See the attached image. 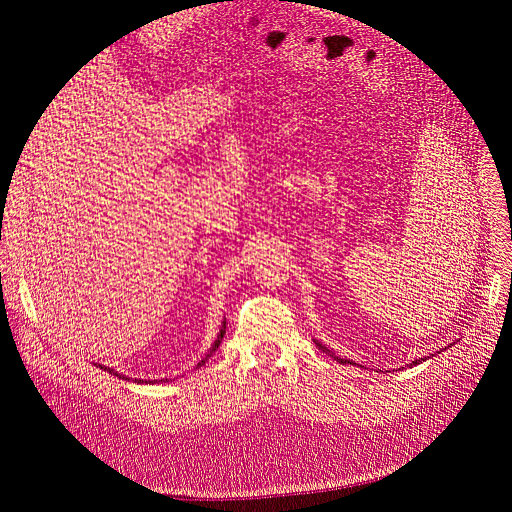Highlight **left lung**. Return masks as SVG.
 <instances>
[{
  "label": "left lung",
  "mask_w": 512,
  "mask_h": 512,
  "mask_svg": "<svg viewBox=\"0 0 512 512\" xmlns=\"http://www.w3.org/2000/svg\"><path fill=\"white\" fill-rule=\"evenodd\" d=\"M315 344H317V348H321V351H324V353H328L330 357H334V359H336L338 363H342V365H346V363H351V365H355V363H353L351 359H340V357H336V355H334V353L330 351V348H328L326 344H321V342H317V340H315ZM450 346H452V344H450ZM442 351H446V348H440V351H438V355H440ZM432 357H434V355H429V357H423V359H415V361H413L411 365H419L421 361H427V359H432Z\"/></svg>",
  "instance_id": "8db88e82"
}]
</instances>
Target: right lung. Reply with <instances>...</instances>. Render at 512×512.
<instances>
[{"mask_svg": "<svg viewBox=\"0 0 512 512\" xmlns=\"http://www.w3.org/2000/svg\"><path fill=\"white\" fill-rule=\"evenodd\" d=\"M224 334H226V321H222V328H220V334H218V338H215L213 340V344H211V348H209V351H207V355L197 363V367H201V365H205V361L215 353V351H218V346L222 344V338H224ZM99 369H103V371H107V373H114V375H118V378H122V380H130V378H126V375H120L116 369H112V367H105V365H99ZM132 382H137V384H157V380H147V382H141V380H137V378H134ZM159 382H170L168 378L166 380H159Z\"/></svg>", "mask_w": 512, "mask_h": 512, "instance_id": "right-lung-1", "label": "right lung"}]
</instances>
